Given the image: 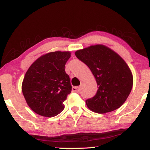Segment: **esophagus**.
Here are the masks:
<instances>
[{
  "instance_id": "obj_1",
  "label": "esophagus",
  "mask_w": 150,
  "mask_h": 150,
  "mask_svg": "<svg viewBox=\"0 0 150 150\" xmlns=\"http://www.w3.org/2000/svg\"><path fill=\"white\" fill-rule=\"evenodd\" d=\"M80 90V87H73L72 88V91L73 92H75V93H78L79 91Z\"/></svg>"
}]
</instances>
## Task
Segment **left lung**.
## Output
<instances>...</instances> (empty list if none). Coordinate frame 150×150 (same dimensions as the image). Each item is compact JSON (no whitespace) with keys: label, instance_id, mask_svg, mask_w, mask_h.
Wrapping results in <instances>:
<instances>
[{"label":"left lung","instance_id":"left-lung-1","mask_svg":"<svg viewBox=\"0 0 150 150\" xmlns=\"http://www.w3.org/2000/svg\"><path fill=\"white\" fill-rule=\"evenodd\" d=\"M75 54L89 67L98 87L96 95L86 100L88 108L100 114L120 108L133 86L132 74L122 58L100 44L77 50Z\"/></svg>","mask_w":150,"mask_h":150}]
</instances>
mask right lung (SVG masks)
Masks as SVG:
<instances>
[{
	"label": "right lung",
	"instance_id": "right-lung-1",
	"mask_svg": "<svg viewBox=\"0 0 150 150\" xmlns=\"http://www.w3.org/2000/svg\"><path fill=\"white\" fill-rule=\"evenodd\" d=\"M70 57L69 52L48 53L35 60L28 69L22 91L28 105L38 115L52 117L64 108L63 102L72 88L65 70Z\"/></svg>",
	"mask_w": 150,
	"mask_h": 150
}]
</instances>
